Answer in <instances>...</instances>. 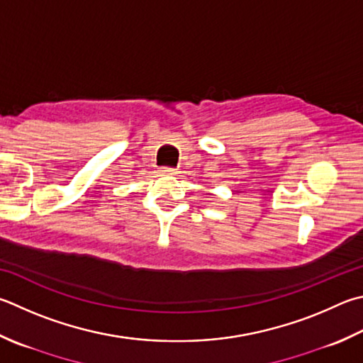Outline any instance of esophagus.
<instances>
[{"mask_svg":"<svg viewBox=\"0 0 363 363\" xmlns=\"http://www.w3.org/2000/svg\"><path fill=\"white\" fill-rule=\"evenodd\" d=\"M159 173L163 174V176H174L177 171L174 168H160Z\"/></svg>","mask_w":363,"mask_h":363,"instance_id":"34e87169","label":"esophagus"}]
</instances>
